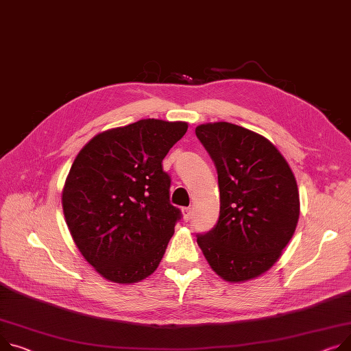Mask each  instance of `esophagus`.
<instances>
[{
  "label": "esophagus",
  "instance_id": "34e87169",
  "mask_svg": "<svg viewBox=\"0 0 351 351\" xmlns=\"http://www.w3.org/2000/svg\"><path fill=\"white\" fill-rule=\"evenodd\" d=\"M182 215H183V220L189 221L192 217V208L191 207H183L182 208Z\"/></svg>",
  "mask_w": 351,
  "mask_h": 351
}]
</instances>
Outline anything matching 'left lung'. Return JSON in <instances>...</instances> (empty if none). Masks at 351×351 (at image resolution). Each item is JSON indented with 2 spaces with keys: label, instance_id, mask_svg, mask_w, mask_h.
<instances>
[{
  "label": "left lung",
  "instance_id": "1",
  "mask_svg": "<svg viewBox=\"0 0 351 351\" xmlns=\"http://www.w3.org/2000/svg\"><path fill=\"white\" fill-rule=\"evenodd\" d=\"M196 135L219 176L220 216L197 234L208 265L227 282L267 272L292 239L299 192L287 159L265 136L231 123H206Z\"/></svg>",
  "mask_w": 351,
  "mask_h": 351
}]
</instances>
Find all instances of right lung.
<instances>
[{"label":"right lung","instance_id":"add662e5","mask_svg":"<svg viewBox=\"0 0 351 351\" xmlns=\"http://www.w3.org/2000/svg\"><path fill=\"white\" fill-rule=\"evenodd\" d=\"M188 131L184 121L139 120L93 136L66 178L62 207L84 260L115 284L154 274L180 219L162 159Z\"/></svg>","mask_w":351,"mask_h":351}]
</instances>
